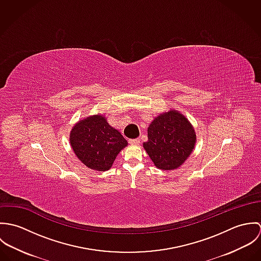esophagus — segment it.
<instances>
[{
	"label": "esophagus",
	"mask_w": 261,
	"mask_h": 261,
	"mask_svg": "<svg viewBox=\"0 0 261 261\" xmlns=\"http://www.w3.org/2000/svg\"><path fill=\"white\" fill-rule=\"evenodd\" d=\"M140 139H134V140H129L128 141V143L130 144V145H139L140 144Z\"/></svg>",
	"instance_id": "34e87169"
}]
</instances>
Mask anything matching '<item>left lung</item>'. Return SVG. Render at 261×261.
<instances>
[{"label":"left lung","mask_w":261,"mask_h":261,"mask_svg":"<svg viewBox=\"0 0 261 261\" xmlns=\"http://www.w3.org/2000/svg\"><path fill=\"white\" fill-rule=\"evenodd\" d=\"M144 148L154 166L161 170H174L190 155L196 143L193 126L180 112L164 113L155 117L148 128Z\"/></svg>","instance_id":"obj_1"}]
</instances>
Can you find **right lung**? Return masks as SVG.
Here are the masks:
<instances>
[{
    "label": "right lung",
    "instance_id": "add662e5",
    "mask_svg": "<svg viewBox=\"0 0 261 261\" xmlns=\"http://www.w3.org/2000/svg\"><path fill=\"white\" fill-rule=\"evenodd\" d=\"M70 144L77 158L88 168L108 171L127 142L102 115L89 116L70 133Z\"/></svg>",
    "mask_w": 261,
    "mask_h": 261
}]
</instances>
